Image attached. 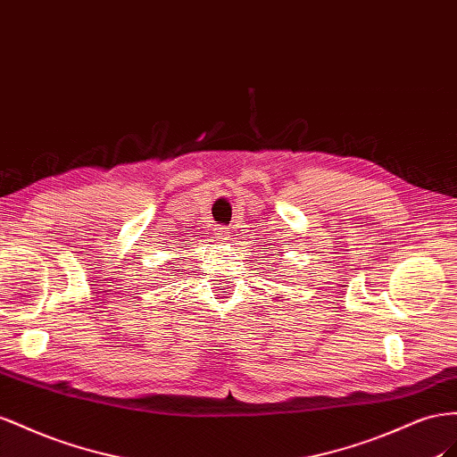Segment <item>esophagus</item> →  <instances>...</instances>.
Wrapping results in <instances>:
<instances>
[{
	"mask_svg": "<svg viewBox=\"0 0 457 457\" xmlns=\"http://www.w3.org/2000/svg\"><path fill=\"white\" fill-rule=\"evenodd\" d=\"M212 239H216L218 243L229 239V228H214L212 229Z\"/></svg>",
	"mask_w": 457,
	"mask_h": 457,
	"instance_id": "obj_1",
	"label": "esophagus"
}]
</instances>
